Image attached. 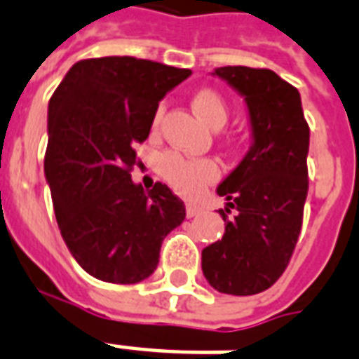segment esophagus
<instances>
[{
    "label": "esophagus",
    "instance_id": "obj_1",
    "mask_svg": "<svg viewBox=\"0 0 359 359\" xmlns=\"http://www.w3.org/2000/svg\"><path fill=\"white\" fill-rule=\"evenodd\" d=\"M203 208L199 207V205H196V203H188L186 205V216L188 218H194V216H197V214H201Z\"/></svg>",
    "mask_w": 359,
    "mask_h": 359
}]
</instances>
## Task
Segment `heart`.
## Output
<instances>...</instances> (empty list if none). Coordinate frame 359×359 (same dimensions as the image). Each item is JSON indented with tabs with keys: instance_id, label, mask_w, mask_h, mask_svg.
<instances>
[{
	"instance_id": "obj_1",
	"label": "heart",
	"mask_w": 359,
	"mask_h": 359,
	"mask_svg": "<svg viewBox=\"0 0 359 359\" xmlns=\"http://www.w3.org/2000/svg\"><path fill=\"white\" fill-rule=\"evenodd\" d=\"M194 108L208 126L222 128L229 121V104L218 91L203 89L194 97ZM163 106L156 109L154 126L160 124ZM158 169L165 182L182 196H196L207 184L219 177V165L210 158H186L175 151L163 152L158 160Z\"/></svg>"
}]
</instances>
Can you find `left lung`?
<instances>
[{
	"mask_svg": "<svg viewBox=\"0 0 359 359\" xmlns=\"http://www.w3.org/2000/svg\"><path fill=\"white\" fill-rule=\"evenodd\" d=\"M214 74L245 97L253 145L218 186L229 201L219 210L225 235L203 250L201 266L216 290L250 296L281 278L300 236L309 188V126L298 89L273 70L222 67Z\"/></svg>",
	"mask_w": 359,
	"mask_h": 359,
	"instance_id": "1",
	"label": "left lung"
}]
</instances>
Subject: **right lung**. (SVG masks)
<instances>
[{"instance_id":"right-lung-1","label":"right lung","mask_w":359,"mask_h":359,"mask_svg":"<svg viewBox=\"0 0 359 359\" xmlns=\"http://www.w3.org/2000/svg\"><path fill=\"white\" fill-rule=\"evenodd\" d=\"M190 74L128 55L81 59L50 98L44 173L65 244L93 278L147 279L163 238L184 219V203L168 186L145 191L130 173L158 102Z\"/></svg>"}]
</instances>
